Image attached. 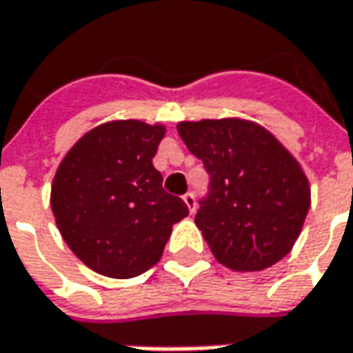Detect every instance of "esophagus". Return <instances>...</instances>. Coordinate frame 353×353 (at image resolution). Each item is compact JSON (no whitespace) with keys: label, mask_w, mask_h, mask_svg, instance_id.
<instances>
[{"label":"esophagus","mask_w":353,"mask_h":353,"mask_svg":"<svg viewBox=\"0 0 353 353\" xmlns=\"http://www.w3.org/2000/svg\"><path fill=\"white\" fill-rule=\"evenodd\" d=\"M183 201H185V205H188V210L194 214L196 212V196L192 194V192H188L185 196H183Z\"/></svg>","instance_id":"34e87169"}]
</instances>
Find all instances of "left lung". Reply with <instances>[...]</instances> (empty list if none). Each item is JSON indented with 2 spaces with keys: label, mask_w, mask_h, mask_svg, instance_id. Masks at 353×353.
<instances>
[{
  "label": "left lung",
  "mask_w": 353,
  "mask_h": 353,
  "mask_svg": "<svg viewBox=\"0 0 353 353\" xmlns=\"http://www.w3.org/2000/svg\"><path fill=\"white\" fill-rule=\"evenodd\" d=\"M177 134L210 174L196 225L219 263L259 272L288 256L310 210L296 157L245 119L181 121Z\"/></svg>",
  "instance_id": "8db88e82"
}]
</instances>
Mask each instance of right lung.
I'll use <instances>...</instances> for the list:
<instances>
[{
    "mask_svg": "<svg viewBox=\"0 0 353 353\" xmlns=\"http://www.w3.org/2000/svg\"><path fill=\"white\" fill-rule=\"evenodd\" d=\"M163 125L108 121L83 135L59 163L52 212L61 238L90 270L128 280L156 265L172 225L190 210L161 188L154 156Z\"/></svg>",
    "mask_w": 353,
    "mask_h": 353,
    "instance_id": "add662e5",
    "label": "right lung"
}]
</instances>
